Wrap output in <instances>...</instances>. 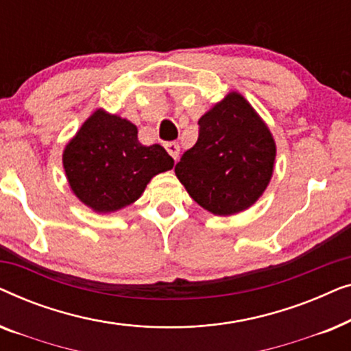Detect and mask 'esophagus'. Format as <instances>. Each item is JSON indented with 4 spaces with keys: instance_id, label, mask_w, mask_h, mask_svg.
<instances>
[{
    "instance_id": "obj_1",
    "label": "esophagus",
    "mask_w": 351,
    "mask_h": 351,
    "mask_svg": "<svg viewBox=\"0 0 351 351\" xmlns=\"http://www.w3.org/2000/svg\"><path fill=\"white\" fill-rule=\"evenodd\" d=\"M165 148L167 150V153H169V155L174 158V160H177V158H179V153H180L179 143H177V142H166L165 143Z\"/></svg>"
}]
</instances>
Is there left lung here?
Returning a JSON list of instances; mask_svg holds the SVG:
<instances>
[{"label": "left lung", "instance_id": "8db88e82", "mask_svg": "<svg viewBox=\"0 0 351 351\" xmlns=\"http://www.w3.org/2000/svg\"><path fill=\"white\" fill-rule=\"evenodd\" d=\"M198 124V141L176 165L177 179L215 215L251 208L273 174L276 145L270 129L238 93L215 104Z\"/></svg>", "mask_w": 351, "mask_h": 351}]
</instances>
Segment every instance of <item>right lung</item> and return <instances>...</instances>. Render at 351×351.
<instances>
[{"label": "right lung", "mask_w": 351, "mask_h": 351, "mask_svg": "<svg viewBox=\"0 0 351 351\" xmlns=\"http://www.w3.org/2000/svg\"><path fill=\"white\" fill-rule=\"evenodd\" d=\"M62 161L73 193L102 214L134 203L153 177L174 166L161 145H142L131 121L104 110L86 119Z\"/></svg>", "instance_id": "add662e5"}]
</instances>
